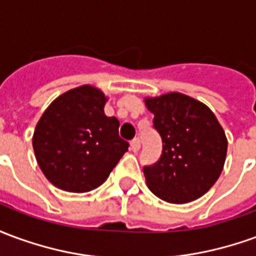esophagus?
<instances>
[{"instance_id":"34e87169","label":"esophagus","mask_w":256,"mask_h":256,"mask_svg":"<svg viewBox=\"0 0 256 256\" xmlns=\"http://www.w3.org/2000/svg\"><path fill=\"white\" fill-rule=\"evenodd\" d=\"M130 150H133V152H137L140 150V140L138 138H134L132 142H130Z\"/></svg>"}]
</instances>
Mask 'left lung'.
I'll return each instance as SVG.
<instances>
[{"mask_svg": "<svg viewBox=\"0 0 256 256\" xmlns=\"http://www.w3.org/2000/svg\"><path fill=\"white\" fill-rule=\"evenodd\" d=\"M144 101L163 142L160 159L144 167L148 188L167 203L202 198L220 178L228 150L225 132L214 112L178 92Z\"/></svg>", "mask_w": 256, "mask_h": 256, "instance_id": "left-lung-1", "label": "left lung"}]
</instances>
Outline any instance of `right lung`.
<instances>
[{"mask_svg": "<svg viewBox=\"0 0 256 256\" xmlns=\"http://www.w3.org/2000/svg\"><path fill=\"white\" fill-rule=\"evenodd\" d=\"M106 97L82 84L58 96L38 120L32 148L38 166L58 189L84 193L98 188L128 150L119 120L104 114Z\"/></svg>", "mask_w": 256, "mask_h": 256, "instance_id": "right-lung-1", "label": "right lung"}]
</instances>
